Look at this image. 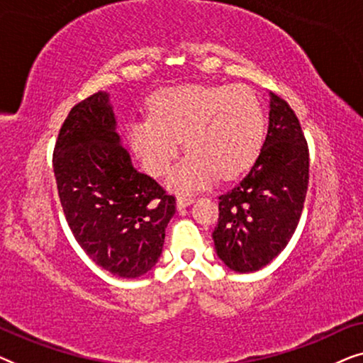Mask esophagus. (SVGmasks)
<instances>
[{"label": "esophagus", "mask_w": 363, "mask_h": 363, "mask_svg": "<svg viewBox=\"0 0 363 363\" xmlns=\"http://www.w3.org/2000/svg\"><path fill=\"white\" fill-rule=\"evenodd\" d=\"M193 201H195V198H193V196H178L177 198V208H178V210H182V208L190 206Z\"/></svg>", "instance_id": "1"}]
</instances>
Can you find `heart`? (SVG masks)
I'll return each mask as SVG.
<instances>
[{
    "label": "heart",
    "mask_w": 363,
    "mask_h": 363,
    "mask_svg": "<svg viewBox=\"0 0 363 363\" xmlns=\"http://www.w3.org/2000/svg\"><path fill=\"white\" fill-rule=\"evenodd\" d=\"M152 116L130 118L127 138L143 168L162 175L178 155L182 138L190 150L167 177L172 190L210 186L216 177L231 180L252 165L264 135V112L246 86L168 87L150 102Z\"/></svg>",
    "instance_id": "1"
}]
</instances>
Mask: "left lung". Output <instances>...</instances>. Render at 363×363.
I'll return each instance as SVG.
<instances>
[{"instance_id":"left-lung-1","label":"left lung","mask_w":363,"mask_h":363,"mask_svg":"<svg viewBox=\"0 0 363 363\" xmlns=\"http://www.w3.org/2000/svg\"><path fill=\"white\" fill-rule=\"evenodd\" d=\"M309 183V150L289 104L269 92V125L247 175L223 193L213 231L216 256L236 272H255L287 246Z\"/></svg>"}]
</instances>
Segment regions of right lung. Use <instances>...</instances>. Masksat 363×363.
Masks as SVG:
<instances>
[{
	"label": "right lung",
	"mask_w": 363,
	"mask_h": 363,
	"mask_svg": "<svg viewBox=\"0 0 363 363\" xmlns=\"http://www.w3.org/2000/svg\"><path fill=\"white\" fill-rule=\"evenodd\" d=\"M59 198L79 246L113 276L153 269L175 215V198L132 165L117 132L111 94L97 92L69 112L52 155Z\"/></svg>",
	"instance_id": "add662e5"
}]
</instances>
